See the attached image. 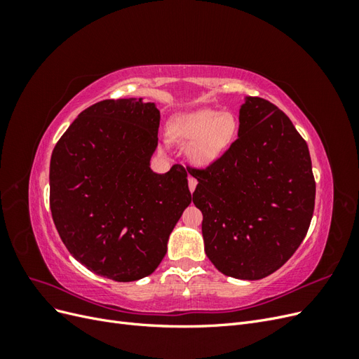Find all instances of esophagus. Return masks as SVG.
I'll list each match as a JSON object with an SVG mask.
<instances>
[{
    "label": "esophagus",
    "mask_w": 359,
    "mask_h": 359,
    "mask_svg": "<svg viewBox=\"0 0 359 359\" xmlns=\"http://www.w3.org/2000/svg\"><path fill=\"white\" fill-rule=\"evenodd\" d=\"M196 186H198V181H196V178L189 177V189H190V191H191V193L194 191V189H196Z\"/></svg>",
    "instance_id": "esophagus-1"
}]
</instances>
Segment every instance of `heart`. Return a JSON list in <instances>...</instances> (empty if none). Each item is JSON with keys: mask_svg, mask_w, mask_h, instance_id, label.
<instances>
[{"mask_svg": "<svg viewBox=\"0 0 359 359\" xmlns=\"http://www.w3.org/2000/svg\"><path fill=\"white\" fill-rule=\"evenodd\" d=\"M169 133L178 142L190 144L187 157L194 166L206 168L231 148L238 133V121L231 112L201 109L173 118Z\"/></svg>", "mask_w": 359, "mask_h": 359, "instance_id": "obj_1", "label": "heart"}]
</instances>
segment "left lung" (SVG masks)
<instances>
[{"label":"left lung","instance_id":"obj_1","mask_svg":"<svg viewBox=\"0 0 359 359\" xmlns=\"http://www.w3.org/2000/svg\"><path fill=\"white\" fill-rule=\"evenodd\" d=\"M189 172L205 253L222 274L264 278L306 238L316 196L309 147L268 100L244 97L238 139L211 166Z\"/></svg>","mask_w":359,"mask_h":359}]
</instances>
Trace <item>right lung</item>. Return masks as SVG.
Listing matches in <instances>:
<instances>
[{"label":"right lung","mask_w":359,"mask_h":359,"mask_svg":"<svg viewBox=\"0 0 359 359\" xmlns=\"http://www.w3.org/2000/svg\"><path fill=\"white\" fill-rule=\"evenodd\" d=\"M158 126L153 102L103 100L81 112L52 151L53 223L70 255L97 276L153 274L191 202L186 169H151Z\"/></svg>","instance_id":"obj_1"}]
</instances>
